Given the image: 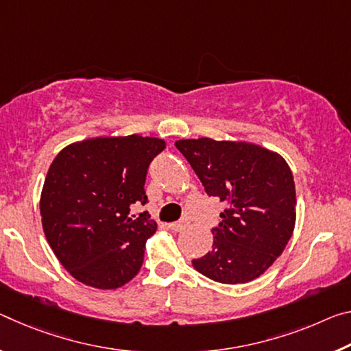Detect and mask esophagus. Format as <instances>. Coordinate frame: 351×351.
<instances>
[{
	"label": "esophagus",
	"mask_w": 351,
	"mask_h": 351,
	"mask_svg": "<svg viewBox=\"0 0 351 351\" xmlns=\"http://www.w3.org/2000/svg\"><path fill=\"white\" fill-rule=\"evenodd\" d=\"M184 226H186V221H184V220L173 221V223H170V225H169L170 230H173V231H181L182 228H184Z\"/></svg>",
	"instance_id": "1"
}]
</instances>
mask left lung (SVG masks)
Returning <instances> with one entry per match:
<instances>
[{
  "label": "left lung",
  "mask_w": 351,
  "mask_h": 351,
  "mask_svg": "<svg viewBox=\"0 0 351 351\" xmlns=\"http://www.w3.org/2000/svg\"><path fill=\"white\" fill-rule=\"evenodd\" d=\"M175 147L209 197L226 204L213 228V250L192 264L223 285L263 275L286 248L295 226V182L280 154L245 142L189 138Z\"/></svg>",
  "instance_id": "left-lung-1"
}]
</instances>
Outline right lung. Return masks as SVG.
Returning <instances> with one entry per match:
<instances>
[{"label":"right lung","instance_id":"right-lung-1","mask_svg":"<svg viewBox=\"0 0 351 351\" xmlns=\"http://www.w3.org/2000/svg\"><path fill=\"white\" fill-rule=\"evenodd\" d=\"M162 138L97 137L73 143L56 156L40 197L47 241L69 274L97 289H117L134 278L143 248L156 232L145 206L152 160Z\"/></svg>","mask_w":351,"mask_h":351}]
</instances>
